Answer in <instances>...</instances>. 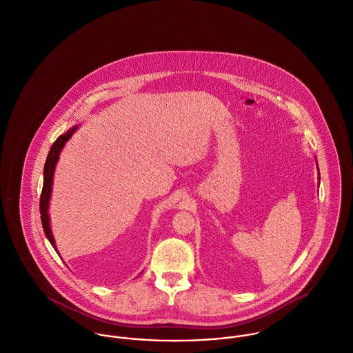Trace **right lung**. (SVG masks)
<instances>
[{
  "instance_id": "1",
  "label": "right lung",
  "mask_w": 353,
  "mask_h": 353,
  "mask_svg": "<svg viewBox=\"0 0 353 353\" xmlns=\"http://www.w3.org/2000/svg\"><path fill=\"white\" fill-rule=\"evenodd\" d=\"M76 127L71 128L70 131H67L64 135H60L56 141L53 143V145L50 147V151L48 154L46 162H45V169H43V187H42V194H41V201H39V210H41V221H42V226L45 230L46 237L49 239L50 244L54 247L56 250V244H54V239L50 230V225H49V215H48V208H49V198H50V192H52V183H53V173H54V168L56 163L59 161V155L65 144V141L71 139L72 134L74 132ZM59 254V252H57Z\"/></svg>"
}]
</instances>
